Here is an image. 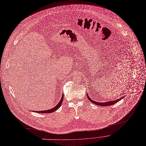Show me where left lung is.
Wrapping results in <instances>:
<instances>
[{
  "mask_svg": "<svg viewBox=\"0 0 146 146\" xmlns=\"http://www.w3.org/2000/svg\"><path fill=\"white\" fill-rule=\"evenodd\" d=\"M87 96L88 100H89L92 103H93V104H96V105H98L103 106V107H104V106L105 107V106H110V105H113V104H115V103H116V102H117L118 101H120L121 99H122V98H119V99H118V100H115V101H110V102H96V101H95L92 100L89 97V96H88V95L87 94Z\"/></svg>",
  "mask_w": 146,
  "mask_h": 146,
  "instance_id": "1",
  "label": "left lung"
}]
</instances>
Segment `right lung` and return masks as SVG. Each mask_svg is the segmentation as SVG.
<instances>
[{
  "label": "right lung",
  "instance_id": "1",
  "mask_svg": "<svg viewBox=\"0 0 146 146\" xmlns=\"http://www.w3.org/2000/svg\"><path fill=\"white\" fill-rule=\"evenodd\" d=\"M63 95H62V98H61L60 101H59V104H58L57 105H56L54 108H52V109H50V110H46V111H35V112H37V113H52V112H54V111H56L58 109H59V108H60V107L61 106V104H62V102H63Z\"/></svg>",
  "mask_w": 146,
  "mask_h": 146
}]
</instances>
